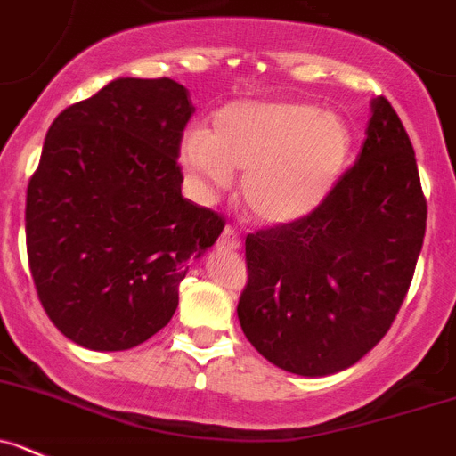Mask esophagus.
<instances>
[{
	"mask_svg": "<svg viewBox=\"0 0 456 456\" xmlns=\"http://www.w3.org/2000/svg\"><path fill=\"white\" fill-rule=\"evenodd\" d=\"M240 248V238L232 227H224L218 238V252H236Z\"/></svg>",
	"mask_w": 456,
	"mask_h": 456,
	"instance_id": "esophagus-1",
	"label": "esophagus"
}]
</instances>
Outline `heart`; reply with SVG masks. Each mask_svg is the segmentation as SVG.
Returning a JSON list of instances; mask_svg holds the SVG:
<instances>
[{"label": "heart", "mask_w": 456, "mask_h": 456, "mask_svg": "<svg viewBox=\"0 0 456 456\" xmlns=\"http://www.w3.org/2000/svg\"><path fill=\"white\" fill-rule=\"evenodd\" d=\"M351 130L317 105L236 101L211 118L208 132H189L177 148L184 175L211 202L242 175V200L265 224L308 218L333 193L351 157Z\"/></svg>", "instance_id": "1"}]
</instances>
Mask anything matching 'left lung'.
Segmentation results:
<instances>
[{
  "label": "left lung",
  "instance_id": "obj_1",
  "mask_svg": "<svg viewBox=\"0 0 456 456\" xmlns=\"http://www.w3.org/2000/svg\"><path fill=\"white\" fill-rule=\"evenodd\" d=\"M428 204L414 148L387 99L371 101L362 152L308 218L249 233L238 301L245 338L274 367L324 378L389 330L423 248Z\"/></svg>",
  "mask_w": 456,
  "mask_h": 456
}]
</instances>
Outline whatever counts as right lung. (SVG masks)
I'll use <instances>...</instances> for the list:
<instances>
[{"label": "right lung", "mask_w": 456, "mask_h": 456, "mask_svg": "<svg viewBox=\"0 0 456 456\" xmlns=\"http://www.w3.org/2000/svg\"><path fill=\"white\" fill-rule=\"evenodd\" d=\"M193 112L175 80L117 78L51 123L27 191V252L42 308L71 342L126 351L152 338L223 233L218 214L182 195Z\"/></svg>", "instance_id": "add662e5"}]
</instances>
